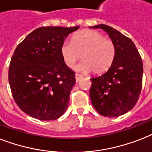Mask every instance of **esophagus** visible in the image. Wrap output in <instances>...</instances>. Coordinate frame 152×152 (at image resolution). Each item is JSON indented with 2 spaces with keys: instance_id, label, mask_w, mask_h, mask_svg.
<instances>
[{
  "instance_id": "obj_1",
  "label": "esophagus",
  "mask_w": 152,
  "mask_h": 152,
  "mask_svg": "<svg viewBox=\"0 0 152 152\" xmlns=\"http://www.w3.org/2000/svg\"><path fill=\"white\" fill-rule=\"evenodd\" d=\"M76 82H78L79 80H80L81 78H82V77H83V76H82V75H80V74H78V73H76Z\"/></svg>"
}]
</instances>
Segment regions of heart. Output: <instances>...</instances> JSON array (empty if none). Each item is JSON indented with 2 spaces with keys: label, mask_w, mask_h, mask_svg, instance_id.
Masks as SVG:
<instances>
[{
  "label": "heart",
  "mask_w": 152,
  "mask_h": 152,
  "mask_svg": "<svg viewBox=\"0 0 152 152\" xmlns=\"http://www.w3.org/2000/svg\"><path fill=\"white\" fill-rule=\"evenodd\" d=\"M116 53L114 42L96 30L84 29L72 36V42H64L61 55L68 68H72L81 55L83 61L76 66L82 72L96 75L107 71L112 66Z\"/></svg>",
  "instance_id": "b5f03b06"
}]
</instances>
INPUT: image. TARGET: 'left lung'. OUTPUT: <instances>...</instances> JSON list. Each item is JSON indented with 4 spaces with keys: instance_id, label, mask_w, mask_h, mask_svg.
Masks as SVG:
<instances>
[{
    "instance_id": "8db88e82",
    "label": "left lung",
    "mask_w": 152,
    "mask_h": 152,
    "mask_svg": "<svg viewBox=\"0 0 152 152\" xmlns=\"http://www.w3.org/2000/svg\"><path fill=\"white\" fill-rule=\"evenodd\" d=\"M101 28L114 42L116 53L106 72L92 76L90 99L99 114L117 117L132 109L137 103L143 81V62L130 38L106 25L91 27Z\"/></svg>"
}]
</instances>
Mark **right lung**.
Instances as JSON below:
<instances>
[{
    "instance_id": "right-lung-1",
    "label": "right lung",
    "mask_w": 152,
    "mask_h": 152,
    "mask_svg": "<svg viewBox=\"0 0 152 152\" xmlns=\"http://www.w3.org/2000/svg\"><path fill=\"white\" fill-rule=\"evenodd\" d=\"M79 28H38L15 49L9 64V85L16 104L30 116L54 120L67 109L76 78L75 72L64 63L61 46Z\"/></svg>"
}]
</instances>
